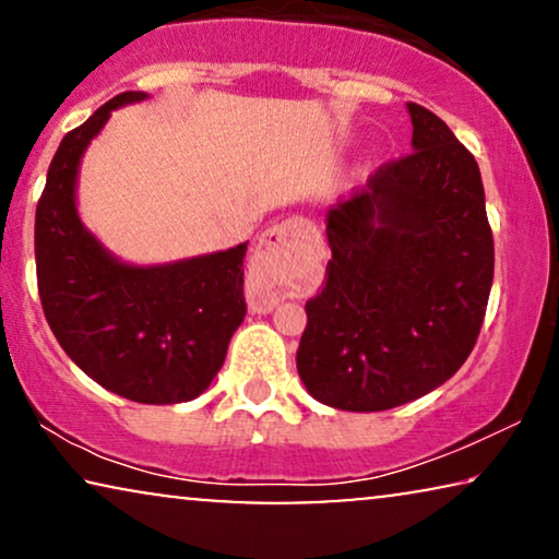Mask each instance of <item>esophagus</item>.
<instances>
[{"label": "esophagus", "instance_id": "esophagus-1", "mask_svg": "<svg viewBox=\"0 0 559 559\" xmlns=\"http://www.w3.org/2000/svg\"><path fill=\"white\" fill-rule=\"evenodd\" d=\"M300 221H282V224L272 226L270 231H266L262 239H259V247L254 251V259H251V270H254V277L259 285H266V297L259 300V308L257 310H272L274 305V297L270 293V280L274 274V266L280 264L282 254H285V249H289V243L295 241L297 231H300Z\"/></svg>", "mask_w": 559, "mask_h": 559}]
</instances>
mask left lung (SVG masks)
<instances>
[{
    "label": "left lung",
    "instance_id": "8db88e82",
    "mask_svg": "<svg viewBox=\"0 0 559 559\" xmlns=\"http://www.w3.org/2000/svg\"><path fill=\"white\" fill-rule=\"evenodd\" d=\"M409 155L328 211L325 287L305 302L297 371L318 402L381 412L453 377L484 325L493 234L476 157L419 104Z\"/></svg>",
    "mask_w": 559,
    "mask_h": 559
}]
</instances>
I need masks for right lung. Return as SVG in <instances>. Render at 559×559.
I'll list each match as a JSON object with an SVG mask.
<instances>
[{"label":"right lung","mask_w":559,"mask_h":559,"mask_svg":"<svg viewBox=\"0 0 559 559\" xmlns=\"http://www.w3.org/2000/svg\"><path fill=\"white\" fill-rule=\"evenodd\" d=\"M147 94L124 91L68 132L35 211L43 312L60 346L96 384L142 404L203 394L247 316V243L159 266L111 257L75 211V178L88 142L111 111Z\"/></svg>","instance_id":"add662e5"}]
</instances>
